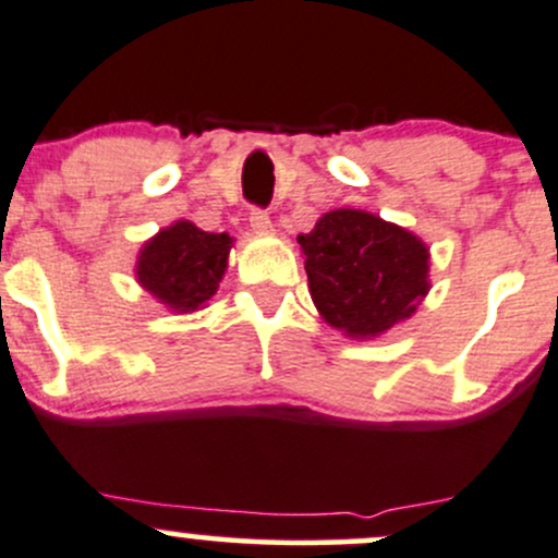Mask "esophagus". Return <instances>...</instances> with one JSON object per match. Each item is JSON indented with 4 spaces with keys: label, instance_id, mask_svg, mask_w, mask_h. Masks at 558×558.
Here are the masks:
<instances>
[{
    "label": "esophagus",
    "instance_id": "34e87169",
    "mask_svg": "<svg viewBox=\"0 0 558 558\" xmlns=\"http://www.w3.org/2000/svg\"><path fill=\"white\" fill-rule=\"evenodd\" d=\"M248 221H251V227H254V232H269V230H272V221H269L267 210H262V208L251 210Z\"/></svg>",
    "mask_w": 558,
    "mask_h": 558
}]
</instances>
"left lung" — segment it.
Wrapping results in <instances>:
<instances>
[{"mask_svg": "<svg viewBox=\"0 0 558 558\" xmlns=\"http://www.w3.org/2000/svg\"><path fill=\"white\" fill-rule=\"evenodd\" d=\"M296 243L315 307L353 339L379 337L412 318L430 289L427 245L366 210H328Z\"/></svg>", "mask_w": 558, "mask_h": 558, "instance_id": "obj_1", "label": "left lung"}]
</instances>
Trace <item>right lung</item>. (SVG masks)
I'll use <instances>...</instances> for the list:
<instances>
[{
    "instance_id": "add662e5",
    "label": "right lung",
    "mask_w": 558,
    "mask_h": 558,
    "mask_svg": "<svg viewBox=\"0 0 558 558\" xmlns=\"http://www.w3.org/2000/svg\"><path fill=\"white\" fill-rule=\"evenodd\" d=\"M230 248L232 238L227 232H203L181 219L146 240L136 278L173 313H195L219 289Z\"/></svg>"
}]
</instances>
